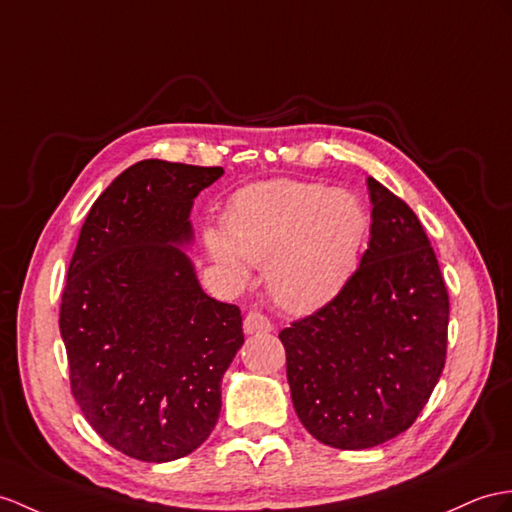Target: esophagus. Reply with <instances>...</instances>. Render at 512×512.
Masks as SVG:
<instances>
[{"label":"esophagus","mask_w":512,"mask_h":512,"mask_svg":"<svg viewBox=\"0 0 512 512\" xmlns=\"http://www.w3.org/2000/svg\"><path fill=\"white\" fill-rule=\"evenodd\" d=\"M243 330L245 334H269L273 330V323L263 313L252 310V313H247L243 321Z\"/></svg>","instance_id":"obj_1"}]
</instances>
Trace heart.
<instances>
[{
	"label": "heart",
	"instance_id": "obj_1",
	"mask_svg": "<svg viewBox=\"0 0 512 512\" xmlns=\"http://www.w3.org/2000/svg\"><path fill=\"white\" fill-rule=\"evenodd\" d=\"M369 226V210L356 193L278 178L236 193L226 234L208 232L206 243L239 280L247 278L249 263L267 267L273 299L289 313H310L350 282Z\"/></svg>",
	"mask_w": 512,
	"mask_h": 512
}]
</instances>
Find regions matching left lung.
Instances as JSON below:
<instances>
[{"label":"left lung","mask_w":512,"mask_h":512,"mask_svg":"<svg viewBox=\"0 0 512 512\" xmlns=\"http://www.w3.org/2000/svg\"><path fill=\"white\" fill-rule=\"evenodd\" d=\"M371 236L354 276L280 332L295 413L317 441L367 450L413 426L441 378L450 297L426 230L367 180Z\"/></svg>","instance_id":"left-lung-1"}]
</instances>
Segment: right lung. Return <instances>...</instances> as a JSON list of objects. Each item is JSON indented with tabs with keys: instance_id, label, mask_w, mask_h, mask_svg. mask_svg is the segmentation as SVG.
I'll list each match as a JSON object with an SVG mask.
<instances>
[{
	"instance_id": "obj_1",
	"label": "right lung",
	"mask_w": 512,
	"mask_h": 512,
	"mask_svg": "<svg viewBox=\"0 0 512 512\" xmlns=\"http://www.w3.org/2000/svg\"><path fill=\"white\" fill-rule=\"evenodd\" d=\"M221 176L136 162L91 206L67 271L60 336L71 393L108 445L145 463L208 439L221 378L245 341L241 310L204 293L182 249L193 199Z\"/></svg>"
}]
</instances>
